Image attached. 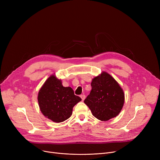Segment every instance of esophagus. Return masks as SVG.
<instances>
[{
    "label": "esophagus",
    "instance_id": "34e87169",
    "mask_svg": "<svg viewBox=\"0 0 160 160\" xmlns=\"http://www.w3.org/2000/svg\"><path fill=\"white\" fill-rule=\"evenodd\" d=\"M80 97H81V98H82V100H84V99L86 98V95H80Z\"/></svg>",
    "mask_w": 160,
    "mask_h": 160
}]
</instances>
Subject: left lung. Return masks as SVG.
<instances>
[{
  "label": "left lung",
  "mask_w": 160,
  "mask_h": 160,
  "mask_svg": "<svg viewBox=\"0 0 160 160\" xmlns=\"http://www.w3.org/2000/svg\"><path fill=\"white\" fill-rule=\"evenodd\" d=\"M91 91L84 100L93 115L98 120L107 121L117 117L124 103V93L119 84L106 72L92 80Z\"/></svg>",
  "instance_id": "8db88e82"
}]
</instances>
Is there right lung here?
<instances>
[{
	"label": "right lung",
	"instance_id": "1",
	"mask_svg": "<svg viewBox=\"0 0 160 160\" xmlns=\"http://www.w3.org/2000/svg\"><path fill=\"white\" fill-rule=\"evenodd\" d=\"M38 100L43 115L54 122H62L69 119L72 108L81 101L71 87H63L62 80L55 74L50 75L39 91Z\"/></svg>",
	"mask_w": 160,
	"mask_h": 160
}]
</instances>
